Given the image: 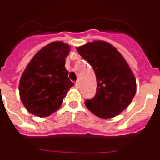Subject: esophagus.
<instances>
[{
  "instance_id": "34e87169",
  "label": "esophagus",
  "mask_w": 160,
  "mask_h": 160,
  "mask_svg": "<svg viewBox=\"0 0 160 160\" xmlns=\"http://www.w3.org/2000/svg\"><path fill=\"white\" fill-rule=\"evenodd\" d=\"M75 87H76L77 88H79V81H77L76 82H75Z\"/></svg>"
}]
</instances>
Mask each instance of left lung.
Returning a JSON list of instances; mask_svg holds the SVG:
<instances>
[{"mask_svg":"<svg viewBox=\"0 0 160 160\" xmlns=\"http://www.w3.org/2000/svg\"><path fill=\"white\" fill-rule=\"evenodd\" d=\"M77 51L92 67L97 78L96 94L85 101L86 107L104 119L119 114L136 92L135 78L122 54L103 41L87 43Z\"/></svg>","mask_w":160,"mask_h":160,"instance_id":"8db88e82","label":"left lung"}]
</instances>
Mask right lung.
I'll list each match as a JSON object with an SVG mask.
<instances>
[{
  "label": "right lung",
  "mask_w": 160,
  "mask_h": 160,
  "mask_svg": "<svg viewBox=\"0 0 160 160\" xmlns=\"http://www.w3.org/2000/svg\"><path fill=\"white\" fill-rule=\"evenodd\" d=\"M69 45L53 42L36 53L25 69L19 83L20 97L31 113L47 117L57 111L74 84L68 78L65 58Z\"/></svg>",
  "instance_id": "add662e5"
}]
</instances>
